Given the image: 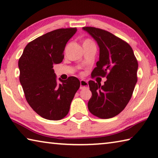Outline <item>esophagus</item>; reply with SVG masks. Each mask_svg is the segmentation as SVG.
Wrapping results in <instances>:
<instances>
[{
    "label": "esophagus",
    "instance_id": "1",
    "mask_svg": "<svg viewBox=\"0 0 158 158\" xmlns=\"http://www.w3.org/2000/svg\"><path fill=\"white\" fill-rule=\"evenodd\" d=\"M80 85H81V89H82L83 88L87 87L88 86V81H85V80L81 79V81H80Z\"/></svg>",
    "mask_w": 158,
    "mask_h": 158
}]
</instances>
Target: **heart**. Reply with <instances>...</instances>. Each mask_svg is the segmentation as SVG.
<instances>
[{
	"label": "heart",
	"mask_w": 158,
	"mask_h": 158,
	"mask_svg": "<svg viewBox=\"0 0 158 158\" xmlns=\"http://www.w3.org/2000/svg\"><path fill=\"white\" fill-rule=\"evenodd\" d=\"M85 42H90V41L89 40H85Z\"/></svg>",
	"instance_id": "b5f03b06"
}]
</instances>
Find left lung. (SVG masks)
Returning a JSON list of instances; mask_svg holds the SVG:
<instances>
[{
  "mask_svg": "<svg viewBox=\"0 0 158 158\" xmlns=\"http://www.w3.org/2000/svg\"><path fill=\"white\" fill-rule=\"evenodd\" d=\"M100 48L99 60L92 76L106 75L105 84L94 81L89 85L92 96L88 103L90 112L100 118L117 116L129 102L137 82L138 63L129 44L105 30L84 27Z\"/></svg>",
  "mask_w": 158,
  "mask_h": 158,
  "instance_id": "left-lung-1",
  "label": "left lung"
}]
</instances>
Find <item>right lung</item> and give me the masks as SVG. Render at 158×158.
<instances>
[{
	"label": "right lung",
	"mask_w": 158,
	"mask_h": 158,
	"mask_svg": "<svg viewBox=\"0 0 158 158\" xmlns=\"http://www.w3.org/2000/svg\"><path fill=\"white\" fill-rule=\"evenodd\" d=\"M76 28H60L37 37L26 45L19 60V81L29 105L45 119L58 121L68 114L80 87L79 80L58 79L53 65L60 63L67 42Z\"/></svg>",
	"instance_id": "1"
}]
</instances>
